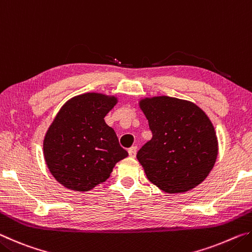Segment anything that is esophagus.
<instances>
[{
    "instance_id": "esophagus-1",
    "label": "esophagus",
    "mask_w": 252,
    "mask_h": 252,
    "mask_svg": "<svg viewBox=\"0 0 252 252\" xmlns=\"http://www.w3.org/2000/svg\"><path fill=\"white\" fill-rule=\"evenodd\" d=\"M136 150H138V148H136V147H131L129 149V156L131 158H134L136 156Z\"/></svg>"
}]
</instances>
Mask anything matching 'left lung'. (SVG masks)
<instances>
[{
    "label": "left lung",
    "instance_id": "8db88e82",
    "mask_svg": "<svg viewBox=\"0 0 252 252\" xmlns=\"http://www.w3.org/2000/svg\"><path fill=\"white\" fill-rule=\"evenodd\" d=\"M152 139L136 153L147 177L168 193L200 185L215 165L218 141L207 114L189 101L157 96L140 102Z\"/></svg>",
    "mask_w": 252,
    "mask_h": 252
}]
</instances>
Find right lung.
Here are the masks:
<instances>
[{
	"label": "right lung",
	"instance_id": "obj_1",
	"mask_svg": "<svg viewBox=\"0 0 252 252\" xmlns=\"http://www.w3.org/2000/svg\"><path fill=\"white\" fill-rule=\"evenodd\" d=\"M116 97L87 93L66 102L46 132L44 159L52 176L67 189L89 191L110 177L127 157L104 122Z\"/></svg>",
	"mask_w": 252,
	"mask_h": 252
}]
</instances>
